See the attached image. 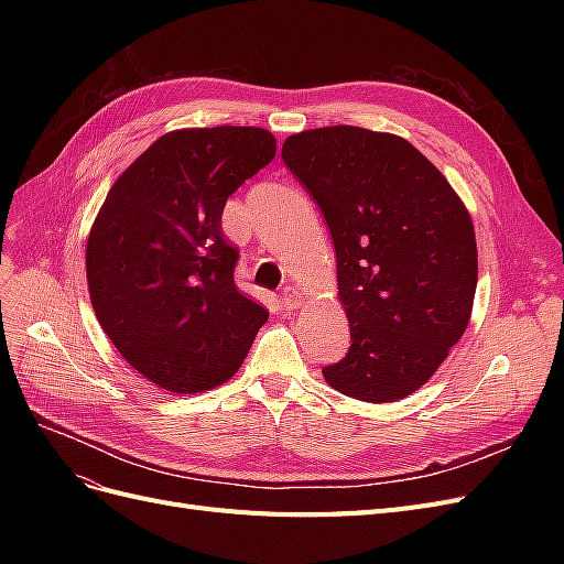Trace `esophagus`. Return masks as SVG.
<instances>
[{
  "label": "esophagus",
  "mask_w": 564,
  "mask_h": 564,
  "mask_svg": "<svg viewBox=\"0 0 564 564\" xmlns=\"http://www.w3.org/2000/svg\"><path fill=\"white\" fill-rule=\"evenodd\" d=\"M280 303L284 305L286 311H296L299 305L303 303V296H301L299 289H294V286H284V292L280 294Z\"/></svg>",
  "instance_id": "34e87169"
}]
</instances>
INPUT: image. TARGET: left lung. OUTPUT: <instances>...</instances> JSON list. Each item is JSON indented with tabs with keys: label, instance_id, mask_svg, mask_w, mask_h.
Segmentation results:
<instances>
[{
	"label": "left lung",
	"instance_id": "8db88e82",
	"mask_svg": "<svg viewBox=\"0 0 564 564\" xmlns=\"http://www.w3.org/2000/svg\"><path fill=\"white\" fill-rule=\"evenodd\" d=\"M282 162L317 202L350 322L338 392L395 402L429 381L466 332L477 247L447 178L400 135L324 127L289 135Z\"/></svg>",
	"mask_w": 564,
	"mask_h": 564
}]
</instances>
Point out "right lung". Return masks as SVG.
Listing matches in <instances>:
<instances>
[{
	"label": "right lung",
	"instance_id": "obj_1",
	"mask_svg": "<svg viewBox=\"0 0 564 564\" xmlns=\"http://www.w3.org/2000/svg\"><path fill=\"white\" fill-rule=\"evenodd\" d=\"M256 127L162 135L115 181L87 245L100 327L145 379L202 392L240 369L268 311L235 284L237 251L220 232L228 197L275 158Z\"/></svg>",
	"mask_w": 564,
	"mask_h": 564
}]
</instances>
